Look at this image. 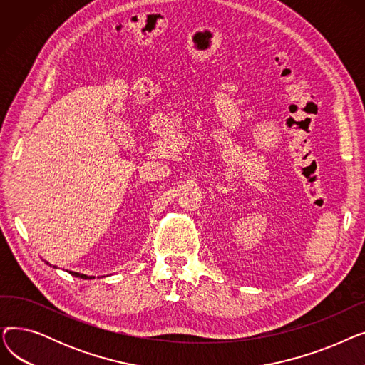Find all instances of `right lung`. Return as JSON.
<instances>
[{"instance_id":"1","label":"right lung","mask_w":365,"mask_h":365,"mask_svg":"<svg viewBox=\"0 0 365 365\" xmlns=\"http://www.w3.org/2000/svg\"><path fill=\"white\" fill-rule=\"evenodd\" d=\"M47 264H50L48 262H46ZM51 266V264H50ZM53 267H56L57 269V266H53ZM66 272H69L71 275H73V277H76V278H83V279H94V277H88V275H84V274H80V272H73V271H66Z\"/></svg>"}]
</instances>
